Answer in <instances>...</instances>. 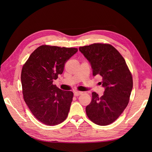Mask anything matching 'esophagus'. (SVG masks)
I'll return each instance as SVG.
<instances>
[{"label": "esophagus", "instance_id": "1", "mask_svg": "<svg viewBox=\"0 0 152 152\" xmlns=\"http://www.w3.org/2000/svg\"><path fill=\"white\" fill-rule=\"evenodd\" d=\"M82 93V92H80V91H75L74 92V96H78L80 95Z\"/></svg>", "mask_w": 152, "mask_h": 152}]
</instances>
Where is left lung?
Returning <instances> with one entry per match:
<instances>
[{
    "label": "left lung",
    "mask_w": 152,
    "mask_h": 152,
    "mask_svg": "<svg viewBox=\"0 0 152 152\" xmlns=\"http://www.w3.org/2000/svg\"><path fill=\"white\" fill-rule=\"evenodd\" d=\"M79 50L91 63L93 75L102 77L99 83L105 88L101 97L92 93L86 114L97 125H109L117 120L129 102L132 74L125 59L112 45L95 43L80 47Z\"/></svg>",
    "instance_id": "8db88e82"
}]
</instances>
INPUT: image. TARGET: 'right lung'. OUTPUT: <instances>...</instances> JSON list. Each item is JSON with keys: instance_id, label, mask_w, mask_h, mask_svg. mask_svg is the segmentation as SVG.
<instances>
[{"instance_id": "add662e5", "label": "right lung", "mask_w": 152, "mask_h": 152, "mask_svg": "<svg viewBox=\"0 0 152 152\" xmlns=\"http://www.w3.org/2000/svg\"><path fill=\"white\" fill-rule=\"evenodd\" d=\"M77 51V48L42 45L23 66V99L34 116L45 125H58L68 116L73 93L61 90L53 82L62 74L66 62Z\"/></svg>"}]
</instances>
